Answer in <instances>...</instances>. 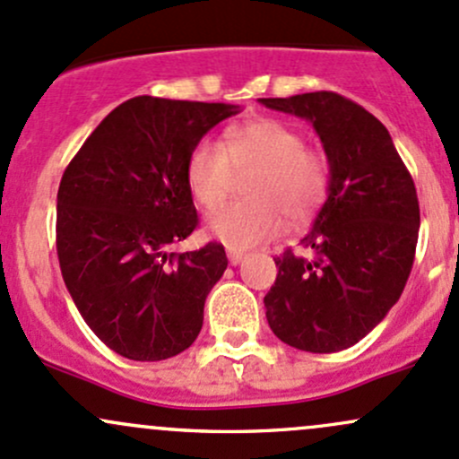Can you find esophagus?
<instances>
[{
	"label": "esophagus",
	"instance_id": "34e87169",
	"mask_svg": "<svg viewBox=\"0 0 459 459\" xmlns=\"http://www.w3.org/2000/svg\"><path fill=\"white\" fill-rule=\"evenodd\" d=\"M229 262H230V266H239V264L244 262L246 259V253H242V250H233V248H229Z\"/></svg>",
	"mask_w": 459,
	"mask_h": 459
}]
</instances>
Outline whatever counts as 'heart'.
<instances>
[{"label":"heart","mask_w":459,"mask_h":459,"mask_svg":"<svg viewBox=\"0 0 459 459\" xmlns=\"http://www.w3.org/2000/svg\"><path fill=\"white\" fill-rule=\"evenodd\" d=\"M248 197L224 204L206 220V233L233 250L253 248L283 230V215L303 221L316 213L330 189V165L306 138L277 118L226 129L221 144L204 138L186 160V186L202 209H215L229 193L233 171H248Z\"/></svg>","instance_id":"b5f03b06"}]
</instances>
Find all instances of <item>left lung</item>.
Returning a JSON list of instances; mask_svg holds the SVG:
<instances>
[{"label":"left lung","instance_id":"left-lung-1","mask_svg":"<svg viewBox=\"0 0 459 459\" xmlns=\"http://www.w3.org/2000/svg\"><path fill=\"white\" fill-rule=\"evenodd\" d=\"M268 109L315 127L330 165V189L301 239L312 259L290 248L264 297L277 339L312 354L359 343L392 310L416 255L420 206L387 127L334 91L259 99Z\"/></svg>","mask_w":459,"mask_h":459}]
</instances>
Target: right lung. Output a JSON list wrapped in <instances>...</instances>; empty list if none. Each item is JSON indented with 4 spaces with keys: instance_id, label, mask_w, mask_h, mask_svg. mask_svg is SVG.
Returning <instances> with one entry per match:
<instances>
[{
    "instance_id": "obj_1",
    "label": "right lung",
    "mask_w": 459,
    "mask_h": 459,
    "mask_svg": "<svg viewBox=\"0 0 459 459\" xmlns=\"http://www.w3.org/2000/svg\"><path fill=\"white\" fill-rule=\"evenodd\" d=\"M239 105L136 96L83 143L56 193V253L72 301L116 354L165 360L197 339L224 246L171 253L197 226L186 160Z\"/></svg>"
}]
</instances>
